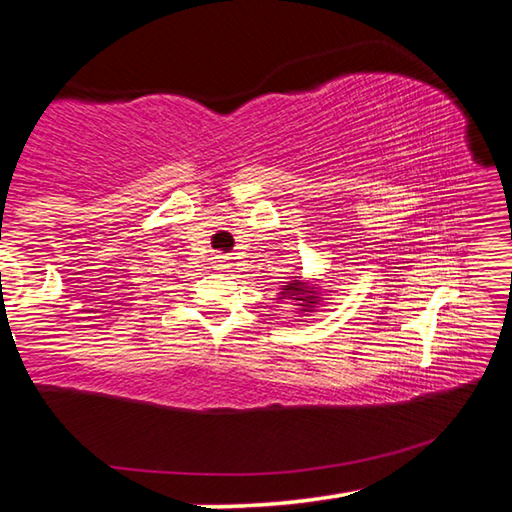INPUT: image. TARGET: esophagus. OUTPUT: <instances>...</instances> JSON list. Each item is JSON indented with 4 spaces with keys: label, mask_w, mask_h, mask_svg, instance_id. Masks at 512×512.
<instances>
[{
    "label": "esophagus",
    "mask_w": 512,
    "mask_h": 512,
    "mask_svg": "<svg viewBox=\"0 0 512 512\" xmlns=\"http://www.w3.org/2000/svg\"><path fill=\"white\" fill-rule=\"evenodd\" d=\"M232 264H230V257L228 255H216V268H219V271H225V268H230Z\"/></svg>",
    "instance_id": "1"
}]
</instances>
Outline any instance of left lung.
Instances as JSON below:
<instances>
[{"label":"left lung","mask_w":512,"mask_h":512,"mask_svg":"<svg viewBox=\"0 0 512 512\" xmlns=\"http://www.w3.org/2000/svg\"><path fill=\"white\" fill-rule=\"evenodd\" d=\"M296 284H298V280H296ZM284 291H293V293H296L298 289H296V287H289V289H284ZM282 296H284V293H282ZM298 300H305V298H298ZM307 300H311V298H307Z\"/></svg>","instance_id":"obj_1"}]
</instances>
